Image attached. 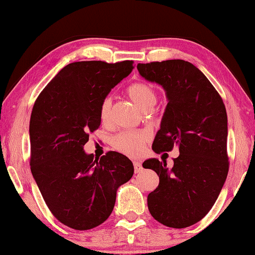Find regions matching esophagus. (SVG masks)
<instances>
[{
	"mask_svg": "<svg viewBox=\"0 0 255 255\" xmlns=\"http://www.w3.org/2000/svg\"><path fill=\"white\" fill-rule=\"evenodd\" d=\"M133 167H134V173L135 174L142 172V165L139 161H133Z\"/></svg>",
	"mask_w": 255,
	"mask_h": 255,
	"instance_id": "esophagus-1",
	"label": "esophagus"
}]
</instances>
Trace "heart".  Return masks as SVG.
Listing matches in <instances>:
<instances>
[{
  "label": "heart",
  "mask_w": 255,
  "mask_h": 255,
  "mask_svg": "<svg viewBox=\"0 0 255 255\" xmlns=\"http://www.w3.org/2000/svg\"><path fill=\"white\" fill-rule=\"evenodd\" d=\"M127 93L132 102L140 108L142 111L148 113L154 108L158 95L155 89L146 82H135L127 89ZM113 111V100L110 96L104 97L100 107V118L103 123L110 121ZM146 135L137 132H122L113 138V146L117 151L130 156H137L144 151Z\"/></svg>",
  "instance_id": "b5f03b06"
}]
</instances>
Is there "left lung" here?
Wrapping results in <instances>:
<instances>
[{
	"mask_svg": "<svg viewBox=\"0 0 255 255\" xmlns=\"http://www.w3.org/2000/svg\"><path fill=\"white\" fill-rule=\"evenodd\" d=\"M145 80L166 93L165 113L152 149L179 148L172 168L165 160L142 163L158 174L159 186L148 194V210L161 224L183 229L200 222L210 211L228 176V116L217 90L190 62L166 60L138 64Z\"/></svg>",
	"mask_w": 255,
	"mask_h": 255,
	"instance_id": "1",
	"label": "left lung"
}]
</instances>
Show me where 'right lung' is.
<instances>
[{"instance_id":"obj_1","label":"right lung","mask_w":255,"mask_h":255,"mask_svg":"<svg viewBox=\"0 0 255 255\" xmlns=\"http://www.w3.org/2000/svg\"><path fill=\"white\" fill-rule=\"evenodd\" d=\"M134 68L133 61H79L65 66L34 102L30 120L31 173L54 217L85 231L106 222L116 194L133 175L118 152L94 159L83 146L100 128L104 97Z\"/></svg>"}]
</instances>
